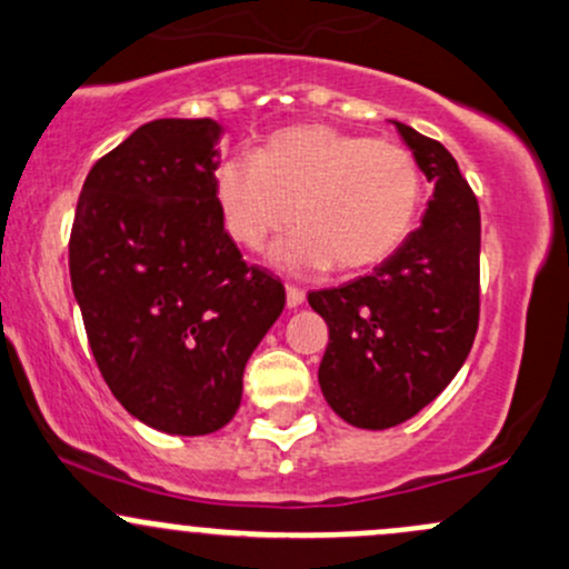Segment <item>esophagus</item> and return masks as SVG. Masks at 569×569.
Here are the masks:
<instances>
[{
	"instance_id": "obj_1",
	"label": "esophagus",
	"mask_w": 569,
	"mask_h": 569,
	"mask_svg": "<svg viewBox=\"0 0 569 569\" xmlns=\"http://www.w3.org/2000/svg\"><path fill=\"white\" fill-rule=\"evenodd\" d=\"M305 302V291L297 289V286H286V305L289 308H300Z\"/></svg>"
}]
</instances>
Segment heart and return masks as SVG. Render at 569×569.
Segmentation results:
<instances>
[{
    "instance_id": "obj_1",
    "label": "heart",
    "mask_w": 569,
    "mask_h": 569,
    "mask_svg": "<svg viewBox=\"0 0 569 569\" xmlns=\"http://www.w3.org/2000/svg\"><path fill=\"white\" fill-rule=\"evenodd\" d=\"M422 171L392 141L325 124L278 130L253 158H231L214 179L226 231L250 253L264 250L295 209V231L274 259L286 267L360 272L400 248L422 207Z\"/></svg>"
}]
</instances>
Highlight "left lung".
<instances>
[{"label":"left lung","mask_w":569,"mask_h":569,"mask_svg":"<svg viewBox=\"0 0 569 569\" xmlns=\"http://www.w3.org/2000/svg\"><path fill=\"white\" fill-rule=\"evenodd\" d=\"M428 182L420 229L338 289L310 291L330 327L319 385L349 426L385 430L426 409L469 357L480 321V207L439 141L395 122Z\"/></svg>","instance_id":"8db88e82"}]
</instances>
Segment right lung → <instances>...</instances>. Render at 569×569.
Wrapping results in <instances>:
<instances>
[{
  "mask_svg": "<svg viewBox=\"0 0 569 569\" xmlns=\"http://www.w3.org/2000/svg\"><path fill=\"white\" fill-rule=\"evenodd\" d=\"M220 124L154 119L92 166L70 231V283L113 398L143 426L214 433L286 289L223 229Z\"/></svg>",
  "mask_w": 569,
  "mask_h": 569,
  "instance_id": "obj_1",
  "label": "right lung"
}]
</instances>
